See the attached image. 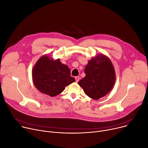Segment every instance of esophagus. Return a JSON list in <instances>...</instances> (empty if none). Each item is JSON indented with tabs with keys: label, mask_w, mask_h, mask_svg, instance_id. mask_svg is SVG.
<instances>
[{
	"label": "esophagus",
	"mask_w": 148,
	"mask_h": 148,
	"mask_svg": "<svg viewBox=\"0 0 148 148\" xmlns=\"http://www.w3.org/2000/svg\"><path fill=\"white\" fill-rule=\"evenodd\" d=\"M75 82L77 83H78L79 82V77L78 76H77L75 77Z\"/></svg>",
	"instance_id": "esophagus-1"
}]
</instances>
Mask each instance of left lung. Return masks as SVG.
<instances>
[{"label":"left lung","mask_w":148,"mask_h":148,"mask_svg":"<svg viewBox=\"0 0 148 148\" xmlns=\"http://www.w3.org/2000/svg\"><path fill=\"white\" fill-rule=\"evenodd\" d=\"M86 77L78 82L86 95L94 100L105 96L113 88L116 73L110 60L103 54L93 57L86 66Z\"/></svg>","instance_id":"obj_1"}]
</instances>
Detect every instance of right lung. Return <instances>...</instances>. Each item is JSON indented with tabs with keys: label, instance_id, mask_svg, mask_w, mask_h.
I'll return each mask as SVG.
<instances>
[{
	"label": "right lung",
	"instance_id": "add662e5",
	"mask_svg": "<svg viewBox=\"0 0 148 148\" xmlns=\"http://www.w3.org/2000/svg\"><path fill=\"white\" fill-rule=\"evenodd\" d=\"M32 79L35 87L45 95L54 97L62 92L65 87L74 82L68 66L60 59L53 60L47 55L40 58L32 70Z\"/></svg>",
	"mask_w": 148,
	"mask_h": 148
}]
</instances>
